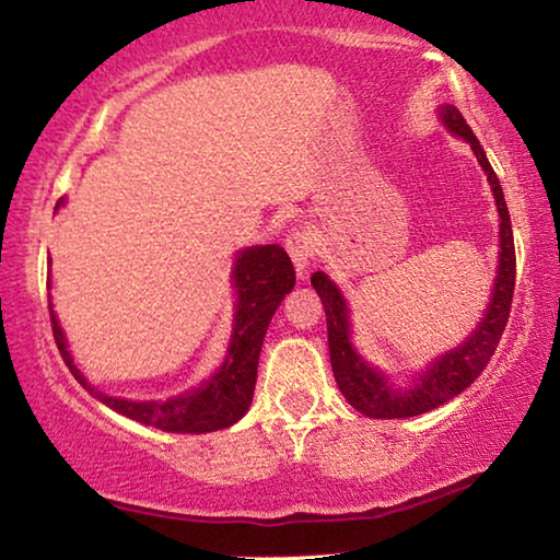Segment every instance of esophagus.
<instances>
[{"label":"esophagus","mask_w":560,"mask_h":560,"mask_svg":"<svg viewBox=\"0 0 560 560\" xmlns=\"http://www.w3.org/2000/svg\"><path fill=\"white\" fill-rule=\"evenodd\" d=\"M287 248H289L291 261H294V266H296V273L299 277H304L308 266H312V258H314V238L308 236L306 231H291Z\"/></svg>","instance_id":"1"}]
</instances>
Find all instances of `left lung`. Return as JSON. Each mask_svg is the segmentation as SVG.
<instances>
[{
	"instance_id": "8db88e82",
	"label": "left lung",
	"mask_w": 560,
	"mask_h": 560,
	"mask_svg": "<svg viewBox=\"0 0 560 560\" xmlns=\"http://www.w3.org/2000/svg\"><path fill=\"white\" fill-rule=\"evenodd\" d=\"M438 118L455 138H460L470 145L482 173L488 175L498 208V269L486 314L480 316L475 329L467 334L460 345L438 354L422 370L410 374L407 385H395V380L387 372H382L377 364L366 362L364 354L357 349L352 339V308H349L341 289L329 279V273L316 271L312 277V287L319 294L324 314H327V339L334 380H337L347 402L357 412L374 417V420H405V417H417L435 410V407L460 395L486 370L500 337H503L508 316H511L515 287V246L511 213H508L503 188H500V180L493 165L488 161L486 150H482L480 140L472 136L470 125L465 122L460 110L455 105H440Z\"/></svg>"
}]
</instances>
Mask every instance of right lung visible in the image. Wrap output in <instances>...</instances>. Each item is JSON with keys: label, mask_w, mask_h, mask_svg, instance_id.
I'll return each mask as SVG.
<instances>
[{"label": "right lung", "mask_w": 560, "mask_h": 560, "mask_svg": "<svg viewBox=\"0 0 560 560\" xmlns=\"http://www.w3.org/2000/svg\"><path fill=\"white\" fill-rule=\"evenodd\" d=\"M60 206H65V198L57 200L55 211ZM294 283V266L281 246L266 244L236 252L231 266V289L236 302H233L231 337L223 360L198 387L163 399H128L100 392L74 364L52 304H49V316H52L57 349L70 366L72 377L105 407L148 428L178 432V435H203V432L231 428L252 407L266 329Z\"/></svg>", "instance_id": "obj_1"}]
</instances>
